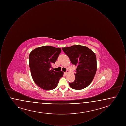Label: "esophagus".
I'll return each instance as SVG.
<instances>
[{"label":"esophagus","instance_id":"34e87169","mask_svg":"<svg viewBox=\"0 0 126 126\" xmlns=\"http://www.w3.org/2000/svg\"><path fill=\"white\" fill-rule=\"evenodd\" d=\"M67 73H68V72H67V71H66V72H64V74H65V75H67Z\"/></svg>","mask_w":126,"mask_h":126}]
</instances>
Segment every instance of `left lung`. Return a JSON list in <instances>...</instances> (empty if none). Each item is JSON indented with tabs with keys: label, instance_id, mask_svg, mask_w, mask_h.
<instances>
[{
	"label": "left lung",
	"instance_id": "1",
	"mask_svg": "<svg viewBox=\"0 0 126 126\" xmlns=\"http://www.w3.org/2000/svg\"><path fill=\"white\" fill-rule=\"evenodd\" d=\"M72 64L77 66L75 80L69 83L75 90H81L87 87L93 80L97 70L96 55L90 48L81 45H73L62 48Z\"/></svg>",
	"mask_w": 126,
	"mask_h": 126
}]
</instances>
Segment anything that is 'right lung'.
I'll use <instances>...</instances> for the list:
<instances>
[{"label":"right lung","instance_id":"right-lung-1","mask_svg":"<svg viewBox=\"0 0 126 126\" xmlns=\"http://www.w3.org/2000/svg\"><path fill=\"white\" fill-rule=\"evenodd\" d=\"M61 49L50 46L36 48L29 56L31 73L35 83L45 90H52L58 85L63 77L62 71L51 69V65L55 63Z\"/></svg>","mask_w":126,"mask_h":126}]
</instances>
